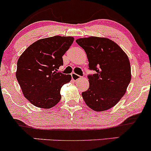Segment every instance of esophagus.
Segmentation results:
<instances>
[{
  "label": "esophagus",
  "mask_w": 151,
  "mask_h": 151,
  "mask_svg": "<svg viewBox=\"0 0 151 151\" xmlns=\"http://www.w3.org/2000/svg\"><path fill=\"white\" fill-rule=\"evenodd\" d=\"M71 76H72V79L74 81H77V80H79V79H81L80 76L78 75V74H75V73H74V72L71 74Z\"/></svg>",
  "instance_id": "obj_1"
}]
</instances>
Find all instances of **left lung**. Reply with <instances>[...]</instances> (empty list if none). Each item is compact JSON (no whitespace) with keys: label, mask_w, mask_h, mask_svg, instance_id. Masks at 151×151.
<instances>
[{"label":"left lung","mask_w":151,"mask_h":151,"mask_svg":"<svg viewBox=\"0 0 151 151\" xmlns=\"http://www.w3.org/2000/svg\"><path fill=\"white\" fill-rule=\"evenodd\" d=\"M87 54L89 89L82 93L84 102L97 112L109 110L120 101L131 80V68L127 54L107 38L91 36L76 40Z\"/></svg>","instance_id":"1"}]
</instances>
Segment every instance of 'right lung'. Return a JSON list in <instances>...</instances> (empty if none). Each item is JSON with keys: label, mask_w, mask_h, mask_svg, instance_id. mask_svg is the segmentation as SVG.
Returning <instances> with one entry per match:
<instances>
[{"label": "right lung", "mask_w": 151, "mask_h": 151, "mask_svg": "<svg viewBox=\"0 0 151 151\" xmlns=\"http://www.w3.org/2000/svg\"><path fill=\"white\" fill-rule=\"evenodd\" d=\"M74 41L73 37L55 36L30 45L17 62L16 79L24 97L41 108L54 107L61 100L60 89L70 82V74L58 72L62 56Z\"/></svg>", "instance_id": "add662e5"}]
</instances>
